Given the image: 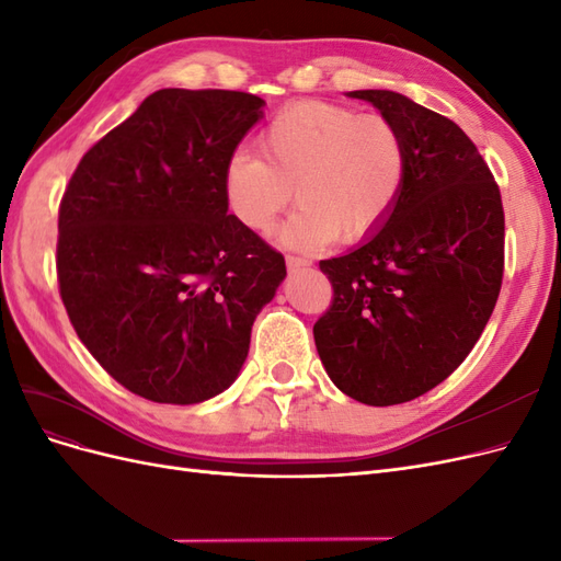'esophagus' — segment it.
<instances>
[{
	"mask_svg": "<svg viewBox=\"0 0 561 561\" xmlns=\"http://www.w3.org/2000/svg\"><path fill=\"white\" fill-rule=\"evenodd\" d=\"M285 264H287V268L290 271H299V268H307V266H311V260H307V257H287L285 260Z\"/></svg>",
	"mask_w": 561,
	"mask_h": 561,
	"instance_id": "obj_1",
	"label": "esophagus"
}]
</instances>
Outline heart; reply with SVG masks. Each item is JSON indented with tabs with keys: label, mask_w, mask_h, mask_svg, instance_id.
Wrapping results in <instances>:
<instances>
[{
	"label": "heart",
	"mask_w": 561,
	"mask_h": 561,
	"mask_svg": "<svg viewBox=\"0 0 561 561\" xmlns=\"http://www.w3.org/2000/svg\"><path fill=\"white\" fill-rule=\"evenodd\" d=\"M260 157L233 151L225 163V198L236 222L268 233L293 198L297 213L280 243L316 250L336 239L360 243L381 231L402 198L410 151L402 130L381 114L307 100L276 114L260 133Z\"/></svg>",
	"instance_id": "heart-1"
}]
</instances>
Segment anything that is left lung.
Masks as SVG:
<instances>
[{"instance_id": "1", "label": "left lung", "mask_w": 561, "mask_h": 561, "mask_svg": "<svg viewBox=\"0 0 561 561\" xmlns=\"http://www.w3.org/2000/svg\"><path fill=\"white\" fill-rule=\"evenodd\" d=\"M410 151L396 213L371 239L322 260L330 311L313 325L332 383L371 407L410 402L466 360L503 280V203L489 165L447 116L396 91H351Z\"/></svg>"}]
</instances>
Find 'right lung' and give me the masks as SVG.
Wrapping results in <instances>:
<instances>
[{
  "label": "right lung",
  "instance_id": "right-lung-1",
  "mask_svg": "<svg viewBox=\"0 0 561 561\" xmlns=\"http://www.w3.org/2000/svg\"><path fill=\"white\" fill-rule=\"evenodd\" d=\"M241 91L161 89L93 145L58 215L60 297L130 393L196 404L227 390L285 260L229 215L225 163L264 116Z\"/></svg>",
  "mask_w": 561,
  "mask_h": 561
}]
</instances>
